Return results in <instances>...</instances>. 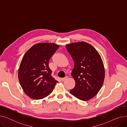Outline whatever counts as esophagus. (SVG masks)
<instances>
[{"label": "esophagus", "mask_w": 127, "mask_h": 127, "mask_svg": "<svg viewBox=\"0 0 127 127\" xmlns=\"http://www.w3.org/2000/svg\"><path fill=\"white\" fill-rule=\"evenodd\" d=\"M68 78V76H66L65 78H61V81H63L64 80H66Z\"/></svg>", "instance_id": "esophagus-1"}]
</instances>
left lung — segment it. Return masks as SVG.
<instances>
[{
  "label": "left lung",
  "mask_w": 127,
  "mask_h": 127,
  "mask_svg": "<svg viewBox=\"0 0 127 127\" xmlns=\"http://www.w3.org/2000/svg\"><path fill=\"white\" fill-rule=\"evenodd\" d=\"M66 48L74 61L71 75L76 84L70 93L81 100H88L97 94L104 82L101 58L95 48L86 42L71 43Z\"/></svg>",
  "instance_id": "8db88e82"
}]
</instances>
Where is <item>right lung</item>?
I'll use <instances>...</instances> for the list:
<instances>
[{
  "mask_svg": "<svg viewBox=\"0 0 127 127\" xmlns=\"http://www.w3.org/2000/svg\"><path fill=\"white\" fill-rule=\"evenodd\" d=\"M59 47L54 43H38L24 56L18 76L22 89L30 98L38 100L47 97L58 82L51 76L49 61Z\"/></svg>",
  "mask_w": 127,
  "mask_h": 127,
  "instance_id": "add662e5",
  "label": "right lung"
}]
</instances>
